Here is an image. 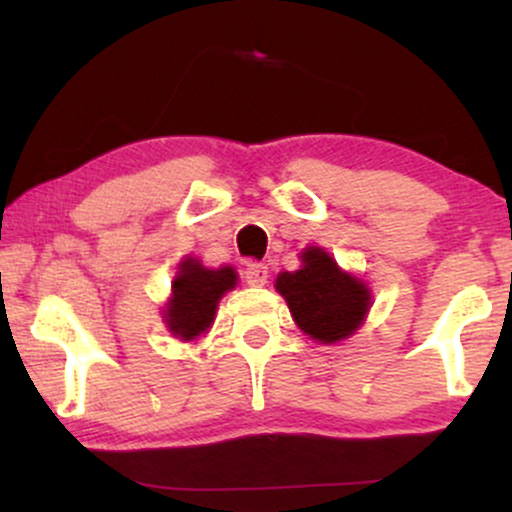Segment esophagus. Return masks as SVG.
Wrapping results in <instances>:
<instances>
[{
    "instance_id": "esophagus-1",
    "label": "esophagus",
    "mask_w": 512,
    "mask_h": 512,
    "mask_svg": "<svg viewBox=\"0 0 512 512\" xmlns=\"http://www.w3.org/2000/svg\"><path fill=\"white\" fill-rule=\"evenodd\" d=\"M243 276H245V281H248L250 286H264V284H267V279H269V269L264 267V264L252 262V264H248V267H245Z\"/></svg>"
}]
</instances>
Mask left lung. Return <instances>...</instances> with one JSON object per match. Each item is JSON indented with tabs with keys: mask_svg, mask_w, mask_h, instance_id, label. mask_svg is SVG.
Listing matches in <instances>:
<instances>
[{
	"mask_svg": "<svg viewBox=\"0 0 512 512\" xmlns=\"http://www.w3.org/2000/svg\"><path fill=\"white\" fill-rule=\"evenodd\" d=\"M303 267L276 276V291L289 303L296 325L320 344H337L363 325L370 310V291L346 274L322 248L301 252Z\"/></svg>",
	"mask_w": 512,
	"mask_h": 512,
	"instance_id": "obj_1",
	"label": "left lung"
}]
</instances>
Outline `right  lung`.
<instances>
[{"mask_svg":"<svg viewBox=\"0 0 512 512\" xmlns=\"http://www.w3.org/2000/svg\"><path fill=\"white\" fill-rule=\"evenodd\" d=\"M238 284V274L233 267L209 269L195 257H185L180 262L178 274L173 279L163 320L168 330L182 342H192L211 327L216 317V305L221 296Z\"/></svg>","mask_w":512,"mask_h":512,"instance_id":"obj_1","label":"right lung"}]
</instances>
